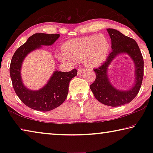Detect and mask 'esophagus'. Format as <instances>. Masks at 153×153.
I'll return each instance as SVG.
<instances>
[{"label": "esophagus", "mask_w": 153, "mask_h": 153, "mask_svg": "<svg viewBox=\"0 0 153 153\" xmlns=\"http://www.w3.org/2000/svg\"><path fill=\"white\" fill-rule=\"evenodd\" d=\"M84 71V69H82V68H79V69H77V74H81L83 71Z\"/></svg>", "instance_id": "esophagus-1"}]
</instances>
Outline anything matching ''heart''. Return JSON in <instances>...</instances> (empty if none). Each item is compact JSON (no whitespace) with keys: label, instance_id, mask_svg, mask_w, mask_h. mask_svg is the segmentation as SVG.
Wrapping results in <instances>:
<instances>
[{"label":"heart","instance_id":"obj_1","mask_svg":"<svg viewBox=\"0 0 153 153\" xmlns=\"http://www.w3.org/2000/svg\"><path fill=\"white\" fill-rule=\"evenodd\" d=\"M110 43L105 36L93 35L67 41L63 46V55H58L60 61H84L90 67L100 65L107 58Z\"/></svg>","mask_w":153,"mask_h":153}]
</instances>
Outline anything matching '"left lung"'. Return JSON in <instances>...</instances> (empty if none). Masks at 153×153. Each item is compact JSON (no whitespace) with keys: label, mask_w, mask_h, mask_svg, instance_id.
<instances>
[{"label":"left lung","mask_w":153,"mask_h":153,"mask_svg":"<svg viewBox=\"0 0 153 153\" xmlns=\"http://www.w3.org/2000/svg\"><path fill=\"white\" fill-rule=\"evenodd\" d=\"M107 32L111 39L112 51L106 61L98 68L94 69L96 79L90 86L95 98L102 104L119 107L130 102L140 89L144 76V60L138 44L134 39L123 35L115 29L108 28ZM127 53L135 65V81L131 89L121 91L114 87L108 77V67L116 56Z\"/></svg>","instance_id":"8db88e82"}]
</instances>
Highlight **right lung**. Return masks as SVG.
<instances>
[{
	"label": "right lung",
	"instance_id": "right-lung-1",
	"mask_svg": "<svg viewBox=\"0 0 153 153\" xmlns=\"http://www.w3.org/2000/svg\"><path fill=\"white\" fill-rule=\"evenodd\" d=\"M59 36L57 33H35L17 48L12 57L9 71L14 90L19 99L32 109L49 111L60 106L68 94L69 82L77 76L76 69L69 72L55 71L45 86L38 90L28 89L22 82L21 69L25 56L41 46L53 45Z\"/></svg>",
	"mask_w": 153,
	"mask_h": 153
}]
</instances>
